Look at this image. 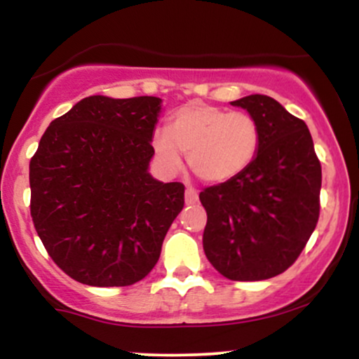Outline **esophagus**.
Listing matches in <instances>:
<instances>
[{"instance_id": "obj_1", "label": "esophagus", "mask_w": 359, "mask_h": 359, "mask_svg": "<svg viewBox=\"0 0 359 359\" xmlns=\"http://www.w3.org/2000/svg\"><path fill=\"white\" fill-rule=\"evenodd\" d=\"M197 201H199V196H197L196 189H192V187L185 189V204H187V205L196 204Z\"/></svg>"}]
</instances>
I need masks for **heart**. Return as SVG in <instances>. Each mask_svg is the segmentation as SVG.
<instances>
[{
    "instance_id": "heart-1",
    "label": "heart",
    "mask_w": 359,
    "mask_h": 359,
    "mask_svg": "<svg viewBox=\"0 0 359 359\" xmlns=\"http://www.w3.org/2000/svg\"><path fill=\"white\" fill-rule=\"evenodd\" d=\"M259 142L262 131L251 114L194 101L172 114L167 130L155 131L151 148L167 174L179 172L187 155V165L201 182L221 185L248 170Z\"/></svg>"
}]
</instances>
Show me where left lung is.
Segmentation results:
<instances>
[{
	"instance_id": "obj_1",
	"label": "left lung",
	"mask_w": 359,
	"mask_h": 359,
	"mask_svg": "<svg viewBox=\"0 0 359 359\" xmlns=\"http://www.w3.org/2000/svg\"><path fill=\"white\" fill-rule=\"evenodd\" d=\"M231 104L257 119L262 142L248 170L199 194L203 246L222 277L257 282L283 273L314 233L323 174L307 125L278 101L251 94Z\"/></svg>"
}]
</instances>
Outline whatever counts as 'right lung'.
<instances>
[{"label":"right lung","mask_w":359,"mask_h":359,"mask_svg":"<svg viewBox=\"0 0 359 359\" xmlns=\"http://www.w3.org/2000/svg\"><path fill=\"white\" fill-rule=\"evenodd\" d=\"M162 100L89 96L53 119L30 162L32 219L50 258L93 287H126L156 265L184 185L148 172Z\"/></svg>","instance_id":"1"}]
</instances>
